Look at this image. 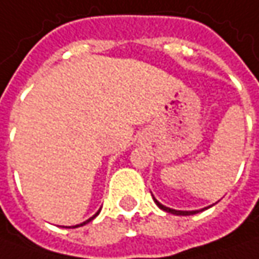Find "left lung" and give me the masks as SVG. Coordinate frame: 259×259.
Segmentation results:
<instances>
[{
	"mask_svg": "<svg viewBox=\"0 0 259 259\" xmlns=\"http://www.w3.org/2000/svg\"><path fill=\"white\" fill-rule=\"evenodd\" d=\"M153 199H155V198H153ZM155 202H156V205L160 208V209L165 210V212H169V213H174V215H183V217H186V215H193V213L201 212V210H176V209H172V208H167V206H165V205H162V203H160L159 201H156V199H155ZM210 206H212V205H210ZM210 206H208V208H210ZM208 208H203V209H208Z\"/></svg>",
	"mask_w": 259,
	"mask_h": 259,
	"instance_id": "obj_1",
	"label": "left lung"
}]
</instances>
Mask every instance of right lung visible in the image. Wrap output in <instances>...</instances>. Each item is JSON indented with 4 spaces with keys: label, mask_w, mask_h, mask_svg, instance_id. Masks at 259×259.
Wrapping results in <instances>:
<instances>
[{
    "label": "right lung",
    "mask_w": 259,
    "mask_h": 259,
    "mask_svg": "<svg viewBox=\"0 0 259 259\" xmlns=\"http://www.w3.org/2000/svg\"><path fill=\"white\" fill-rule=\"evenodd\" d=\"M99 212H100V209H99ZM99 212H97V213H94V215H93V217H92V218H89V219H87V221H84V222H83V224H78V225H74V227H73V228L83 227V225H85V224H87V222H90V221H93V219L96 218V217H97V215H99Z\"/></svg>",
    "instance_id": "right-lung-1"
}]
</instances>
